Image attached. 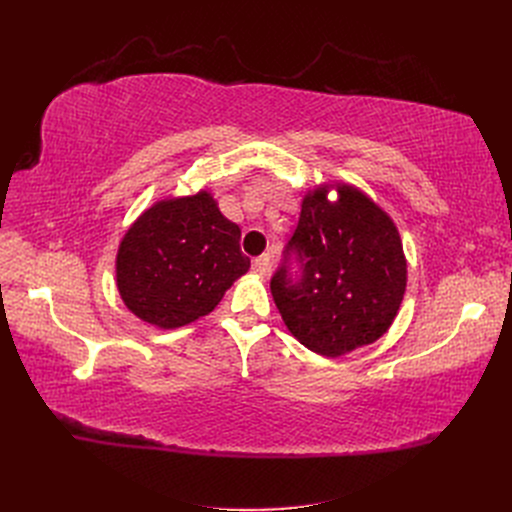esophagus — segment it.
Instances as JSON below:
<instances>
[{
  "label": "esophagus",
  "instance_id": "esophagus-1",
  "mask_svg": "<svg viewBox=\"0 0 512 512\" xmlns=\"http://www.w3.org/2000/svg\"><path fill=\"white\" fill-rule=\"evenodd\" d=\"M253 274H257V276H261V278L270 274V255L263 253V255H259V257L253 261Z\"/></svg>",
  "mask_w": 512,
  "mask_h": 512
}]
</instances>
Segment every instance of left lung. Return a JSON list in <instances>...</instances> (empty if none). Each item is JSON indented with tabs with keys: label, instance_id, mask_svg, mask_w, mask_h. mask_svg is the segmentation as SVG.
Listing matches in <instances>:
<instances>
[{
	"label": "left lung",
	"instance_id": "1",
	"mask_svg": "<svg viewBox=\"0 0 512 512\" xmlns=\"http://www.w3.org/2000/svg\"><path fill=\"white\" fill-rule=\"evenodd\" d=\"M330 187L339 191L336 202L327 199ZM270 288L286 328L309 351L340 357L371 344L388 332L405 297L398 230L353 184L317 186L303 199Z\"/></svg>",
	"mask_w": 512,
	"mask_h": 512
}]
</instances>
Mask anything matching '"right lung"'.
<instances>
[{
    "instance_id": "add662e5",
    "label": "right lung",
    "mask_w": 512,
    "mask_h": 512,
    "mask_svg": "<svg viewBox=\"0 0 512 512\" xmlns=\"http://www.w3.org/2000/svg\"><path fill=\"white\" fill-rule=\"evenodd\" d=\"M240 228L207 191L145 209L118 247L116 284L124 305L151 326L174 330L211 313L247 274Z\"/></svg>"
}]
</instances>
